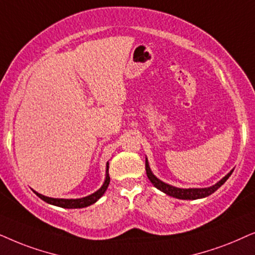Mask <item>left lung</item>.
<instances>
[{"label":"left lung","mask_w":255,"mask_h":255,"mask_svg":"<svg viewBox=\"0 0 255 255\" xmlns=\"http://www.w3.org/2000/svg\"><path fill=\"white\" fill-rule=\"evenodd\" d=\"M145 171H147V176L149 181L152 183V185L158 190H161L162 192L167 193L168 196L175 197V198L178 199H198V198H204V197H208L218 190L220 186H222L224 183L227 181V178L230 177L231 174H232L233 170H231L229 174H227L225 177H223L218 183H216L215 185L209 186V188H193V189H181L176 188V186H172L170 184H167V183L162 182L161 179H158L156 176L152 174L150 168H149L148 159L145 158Z\"/></svg>","instance_id":"8db88e82"}]
</instances>
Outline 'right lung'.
I'll list each match as a JSON object with an SVG mask.
<instances>
[{"instance_id": "obj_1", "label": "right lung", "mask_w": 255, "mask_h": 255, "mask_svg": "<svg viewBox=\"0 0 255 255\" xmlns=\"http://www.w3.org/2000/svg\"><path fill=\"white\" fill-rule=\"evenodd\" d=\"M108 169H110V164H106V178H105V182L101 188L96 191L92 195L83 197V198H77V199H64V198H51V197H46L40 195V193L33 191L37 196L39 197L40 199H43L44 202L49 203V204L59 206V208H64V209H81V208H86V206H90L96 203L98 199L100 198L101 196L104 195L105 191H106L108 188V184H110L111 179H110V175H108Z\"/></svg>"}]
</instances>
